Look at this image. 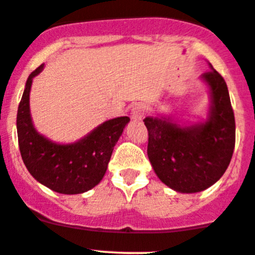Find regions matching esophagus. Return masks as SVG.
<instances>
[{"label": "esophagus", "instance_id": "esophagus-1", "mask_svg": "<svg viewBox=\"0 0 255 255\" xmlns=\"http://www.w3.org/2000/svg\"><path fill=\"white\" fill-rule=\"evenodd\" d=\"M145 114H146V105H143V104L133 105L132 109H131V113H130L131 119H132L133 122L141 120Z\"/></svg>", "mask_w": 255, "mask_h": 255}]
</instances>
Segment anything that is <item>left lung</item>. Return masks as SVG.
I'll use <instances>...</instances> for the list:
<instances>
[{"label": "left lung", "instance_id": "obj_1", "mask_svg": "<svg viewBox=\"0 0 255 255\" xmlns=\"http://www.w3.org/2000/svg\"><path fill=\"white\" fill-rule=\"evenodd\" d=\"M208 64L211 72L200 78L210 95L206 119L188 123L172 114L143 119L151 166L161 182L180 193H197L213 186L233 155L236 122L228 88Z\"/></svg>", "mask_w": 255, "mask_h": 255}]
</instances>
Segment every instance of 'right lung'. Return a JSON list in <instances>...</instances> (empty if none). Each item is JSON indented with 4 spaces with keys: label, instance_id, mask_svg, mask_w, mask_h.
I'll list each match as a JSON object with an SVG mask.
<instances>
[{
    "label": "right lung",
    "instance_id": "add662e5",
    "mask_svg": "<svg viewBox=\"0 0 255 255\" xmlns=\"http://www.w3.org/2000/svg\"><path fill=\"white\" fill-rule=\"evenodd\" d=\"M41 64L29 74L17 112V135L22 160L28 172L54 192L79 195L94 188L104 177L114 146L130 122L128 117L107 120L74 142H55L33 124L29 94Z\"/></svg>",
    "mask_w": 255,
    "mask_h": 255
}]
</instances>
